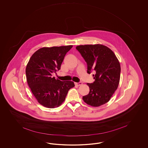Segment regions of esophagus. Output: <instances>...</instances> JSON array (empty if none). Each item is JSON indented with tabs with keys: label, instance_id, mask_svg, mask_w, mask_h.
<instances>
[{
	"label": "esophagus",
	"instance_id": "34e87169",
	"mask_svg": "<svg viewBox=\"0 0 148 148\" xmlns=\"http://www.w3.org/2000/svg\"><path fill=\"white\" fill-rule=\"evenodd\" d=\"M75 85L77 86H81L82 85V82H75Z\"/></svg>",
	"mask_w": 148,
	"mask_h": 148
}]
</instances>
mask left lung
Returning a JSON list of instances; mask_svg holds the SVG:
<instances>
[{"mask_svg":"<svg viewBox=\"0 0 148 148\" xmlns=\"http://www.w3.org/2000/svg\"><path fill=\"white\" fill-rule=\"evenodd\" d=\"M87 64V73L95 70V82L87 83L88 95L83 101L91 106L98 107L110 100L119 84L121 66L115 54L102 44L84 45L76 47Z\"/></svg>","mask_w":148,"mask_h":148,"instance_id":"left-lung-1","label":"left lung"}]
</instances>
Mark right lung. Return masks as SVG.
<instances>
[{"instance_id":"obj_1","label":"right lung","mask_w":148,"mask_h":148,"mask_svg":"<svg viewBox=\"0 0 148 148\" xmlns=\"http://www.w3.org/2000/svg\"><path fill=\"white\" fill-rule=\"evenodd\" d=\"M73 45L44 47L33 54L26 68L29 87L38 102L44 107L60 106L70 89L75 87L72 81H60L52 73L60 69L66 53Z\"/></svg>"}]
</instances>
